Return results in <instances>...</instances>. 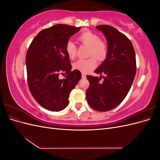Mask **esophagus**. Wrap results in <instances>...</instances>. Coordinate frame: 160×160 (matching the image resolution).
Listing matches in <instances>:
<instances>
[{
    "mask_svg": "<svg viewBox=\"0 0 160 160\" xmlns=\"http://www.w3.org/2000/svg\"><path fill=\"white\" fill-rule=\"evenodd\" d=\"M81 76H82V78H83V79H85L86 78V75H85V73H82Z\"/></svg>",
    "mask_w": 160,
    "mask_h": 160,
    "instance_id": "esophagus-1",
    "label": "esophagus"
}]
</instances>
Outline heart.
Instances as JSON below:
<instances>
[{
	"instance_id": "obj_1",
	"label": "heart",
	"mask_w": 160,
	"mask_h": 160,
	"mask_svg": "<svg viewBox=\"0 0 160 160\" xmlns=\"http://www.w3.org/2000/svg\"><path fill=\"white\" fill-rule=\"evenodd\" d=\"M78 40L83 44L90 47L89 56H95L99 60H102L107 55V45L101 41L99 35L91 31H85L78 37ZM65 51L67 54L71 59L76 57L77 48L75 43L69 41L65 45ZM97 61L95 58L91 57L89 59H80L73 64L74 69L82 72H88L95 68Z\"/></svg>"
}]
</instances>
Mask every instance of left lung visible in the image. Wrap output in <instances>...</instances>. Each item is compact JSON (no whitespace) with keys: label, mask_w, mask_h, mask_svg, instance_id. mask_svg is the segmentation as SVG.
Here are the masks:
<instances>
[{"label":"left lung","mask_w":160,"mask_h":160,"mask_svg":"<svg viewBox=\"0 0 160 160\" xmlns=\"http://www.w3.org/2000/svg\"><path fill=\"white\" fill-rule=\"evenodd\" d=\"M108 42L106 59L94 72L104 76H87L89 87L86 99L91 108L108 111L118 106L132 87L136 72L134 48L129 38L112 26H97ZM103 78V82L100 80Z\"/></svg>","instance_id":"obj_1"}]
</instances>
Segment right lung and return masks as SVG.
Returning <instances> with one entry per match:
<instances>
[{"label":"right lung","mask_w":160,"mask_h":160,"mask_svg":"<svg viewBox=\"0 0 160 160\" xmlns=\"http://www.w3.org/2000/svg\"><path fill=\"white\" fill-rule=\"evenodd\" d=\"M81 27L58 24L38 33L28 47L26 66L28 88L38 103L51 111L69 105L71 91L81 78L78 70L71 71L65 45ZM66 74L60 80L58 75Z\"/></svg>","instance_id":"right-lung-1"}]
</instances>
